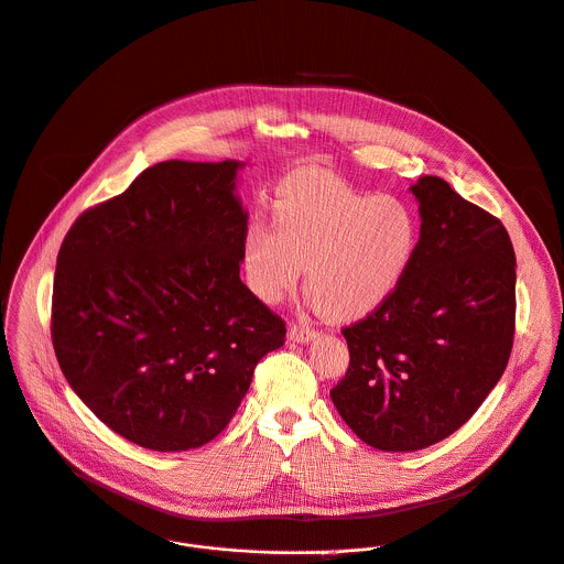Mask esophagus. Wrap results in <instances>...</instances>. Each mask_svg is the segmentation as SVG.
<instances>
[{
  "instance_id": "esophagus-1",
  "label": "esophagus",
  "mask_w": 564,
  "mask_h": 564,
  "mask_svg": "<svg viewBox=\"0 0 564 564\" xmlns=\"http://www.w3.org/2000/svg\"><path fill=\"white\" fill-rule=\"evenodd\" d=\"M288 337H290L292 341H311V339H315V337H317V330H315V328H311V326L292 324V326L288 328Z\"/></svg>"
}]
</instances>
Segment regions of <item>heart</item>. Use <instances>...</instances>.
Instances as JSON below:
<instances>
[{
  "label": "heart",
  "mask_w": 564,
  "mask_h": 564,
  "mask_svg": "<svg viewBox=\"0 0 564 564\" xmlns=\"http://www.w3.org/2000/svg\"><path fill=\"white\" fill-rule=\"evenodd\" d=\"M274 223H256L242 242L249 288L268 303L296 288L335 322L360 319L384 303L412 268L421 227L395 195L352 188L326 171L290 175L274 197Z\"/></svg>",
  "instance_id": "obj_1"
}]
</instances>
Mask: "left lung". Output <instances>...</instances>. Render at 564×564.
Segmentation results:
<instances>
[{
	"label": "left lung",
	"instance_id": "8db88e82",
	"mask_svg": "<svg viewBox=\"0 0 564 564\" xmlns=\"http://www.w3.org/2000/svg\"><path fill=\"white\" fill-rule=\"evenodd\" d=\"M421 238L395 292L341 328L350 362L330 398L367 445L447 438L499 382L516 335V251L499 218L425 175Z\"/></svg>",
	"mask_w": 564,
	"mask_h": 564
}]
</instances>
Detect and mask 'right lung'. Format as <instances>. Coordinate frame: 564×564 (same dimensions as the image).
Listing matches in <instances>:
<instances>
[{
	"instance_id": "add662e5",
	"label": "right lung",
	"mask_w": 564,
	"mask_h": 564,
	"mask_svg": "<svg viewBox=\"0 0 564 564\" xmlns=\"http://www.w3.org/2000/svg\"><path fill=\"white\" fill-rule=\"evenodd\" d=\"M238 162L169 160L67 231L51 299L58 365L98 421L158 452L216 438L285 322L240 281Z\"/></svg>"
}]
</instances>
